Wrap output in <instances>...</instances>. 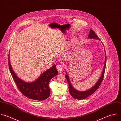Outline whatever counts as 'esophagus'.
Masks as SVG:
<instances>
[{
    "instance_id": "esophagus-1",
    "label": "esophagus",
    "mask_w": 121,
    "mask_h": 121,
    "mask_svg": "<svg viewBox=\"0 0 121 121\" xmlns=\"http://www.w3.org/2000/svg\"><path fill=\"white\" fill-rule=\"evenodd\" d=\"M56 69L59 73H61L63 70V67L61 65H58L56 66Z\"/></svg>"
}]
</instances>
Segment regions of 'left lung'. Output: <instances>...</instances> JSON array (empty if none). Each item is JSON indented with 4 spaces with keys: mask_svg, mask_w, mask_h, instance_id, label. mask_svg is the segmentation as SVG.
I'll list each match as a JSON object with an SVG mask.
<instances>
[{
    "mask_svg": "<svg viewBox=\"0 0 121 121\" xmlns=\"http://www.w3.org/2000/svg\"><path fill=\"white\" fill-rule=\"evenodd\" d=\"M89 38H93V39H96L99 40H100V39L98 37V36L96 34V33L94 32V31L91 29H90V32L88 36ZM106 59H107V56H106V60H105V65L104 66V69L102 73V75H101V77H100L99 79L98 80V82L96 83V84L92 87L91 89L84 91H80L76 90L75 89L73 88V87L72 86L71 83L70 82V80L68 76L67 75V74L65 75L66 80L67 81L68 85H69V91L70 95L74 99H84L87 98L88 97L90 96L91 94H92L94 92H95L99 88V87L100 86L104 76L105 74V69H106Z\"/></svg>",
    "mask_w": 121,
    "mask_h": 121,
    "instance_id": "1",
    "label": "left lung"
}]
</instances>
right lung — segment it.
<instances>
[{"label":"right lung","mask_w":121,"mask_h":121,"mask_svg":"<svg viewBox=\"0 0 121 121\" xmlns=\"http://www.w3.org/2000/svg\"><path fill=\"white\" fill-rule=\"evenodd\" d=\"M8 66L12 76L20 91L27 98L33 100L42 101L50 96L49 82L52 78L58 74L56 65L43 73L40 76L32 82H26L18 78L13 71L10 62L8 55Z\"/></svg>","instance_id":"1"}]
</instances>
